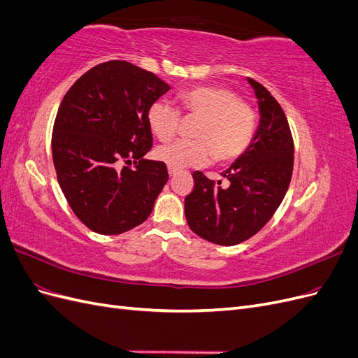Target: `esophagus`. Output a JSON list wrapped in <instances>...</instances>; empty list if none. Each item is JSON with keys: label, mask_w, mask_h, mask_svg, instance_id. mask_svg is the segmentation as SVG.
<instances>
[{"label": "esophagus", "mask_w": 358, "mask_h": 358, "mask_svg": "<svg viewBox=\"0 0 358 358\" xmlns=\"http://www.w3.org/2000/svg\"><path fill=\"white\" fill-rule=\"evenodd\" d=\"M176 171H178L176 169H173V167H169V175H170V176H175V175H176Z\"/></svg>", "instance_id": "obj_1"}]
</instances>
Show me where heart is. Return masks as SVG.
Here are the masks:
<instances>
[{"label":"heart","mask_w":358,"mask_h":358,"mask_svg":"<svg viewBox=\"0 0 358 358\" xmlns=\"http://www.w3.org/2000/svg\"><path fill=\"white\" fill-rule=\"evenodd\" d=\"M180 110L199 116L192 137L179 138L157 149V158L173 169L199 167L209 162L212 154L220 162L241 157L251 145L255 133L252 106L237 94L220 85H200L179 94ZM148 124L159 140L178 133L180 112L164 99H158L148 109Z\"/></svg>","instance_id":"obj_1"}]
</instances>
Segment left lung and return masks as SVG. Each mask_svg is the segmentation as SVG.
<instances>
[{"mask_svg": "<svg viewBox=\"0 0 358 358\" xmlns=\"http://www.w3.org/2000/svg\"><path fill=\"white\" fill-rule=\"evenodd\" d=\"M248 82L258 99L259 125L251 145L221 173L229 187L194 171V189L185 197L189 229L224 246L245 242L263 229L282 203L294 166V142L282 107L262 83Z\"/></svg>", "mask_w": 358, "mask_h": 358, "instance_id": "left-lung-1", "label": "left lung"}]
</instances>
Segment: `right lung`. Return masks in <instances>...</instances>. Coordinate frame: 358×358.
Segmentation results:
<instances>
[{"mask_svg":"<svg viewBox=\"0 0 358 358\" xmlns=\"http://www.w3.org/2000/svg\"><path fill=\"white\" fill-rule=\"evenodd\" d=\"M169 90L154 73L113 59L82 74L64 95L52 133L53 166L90 230L121 234L152 212L169 173L162 161L143 158L154 143L148 109Z\"/></svg>","mask_w":358,"mask_h":358,"instance_id":"obj_1","label":"right lung"}]
</instances>
